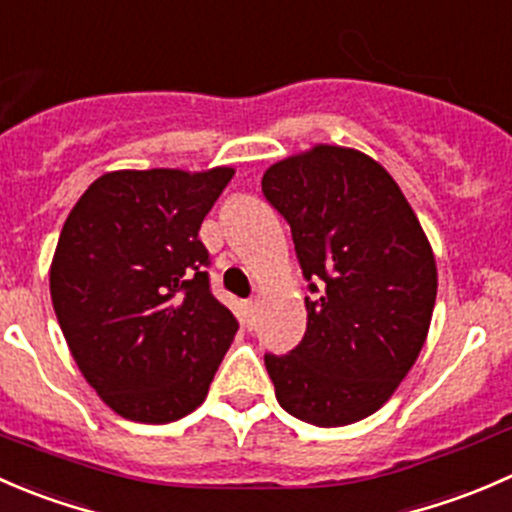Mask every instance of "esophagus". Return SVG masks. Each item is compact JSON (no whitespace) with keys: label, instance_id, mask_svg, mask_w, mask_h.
I'll return each instance as SVG.
<instances>
[{"label":"esophagus","instance_id":"esophagus-1","mask_svg":"<svg viewBox=\"0 0 512 512\" xmlns=\"http://www.w3.org/2000/svg\"><path fill=\"white\" fill-rule=\"evenodd\" d=\"M256 306H258V301H256V298H251V301H246V313H249V318H251V321H254Z\"/></svg>","mask_w":512,"mask_h":512}]
</instances>
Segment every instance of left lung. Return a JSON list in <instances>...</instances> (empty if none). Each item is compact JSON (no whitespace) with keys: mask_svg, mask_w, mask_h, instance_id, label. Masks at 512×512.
Returning a JSON list of instances; mask_svg holds the SVG:
<instances>
[{"mask_svg":"<svg viewBox=\"0 0 512 512\" xmlns=\"http://www.w3.org/2000/svg\"><path fill=\"white\" fill-rule=\"evenodd\" d=\"M268 204L288 221L308 323L286 356L266 353L283 411L311 426L376 413L426 343L438 271L421 221L371 156L318 144L268 166Z\"/></svg>","mask_w":512,"mask_h":512,"instance_id":"8db88e82","label":"left lung"}]
</instances>
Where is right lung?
I'll return each mask as SVG.
<instances>
[{
  "label": "right lung",
  "mask_w": 512,
  "mask_h": 512,
  "mask_svg": "<svg viewBox=\"0 0 512 512\" xmlns=\"http://www.w3.org/2000/svg\"><path fill=\"white\" fill-rule=\"evenodd\" d=\"M234 176L149 169L99 176L64 221L49 271L54 313L101 401L136 423L204 403L239 323L209 288L201 221Z\"/></svg>",
  "instance_id": "add662e5"
}]
</instances>
